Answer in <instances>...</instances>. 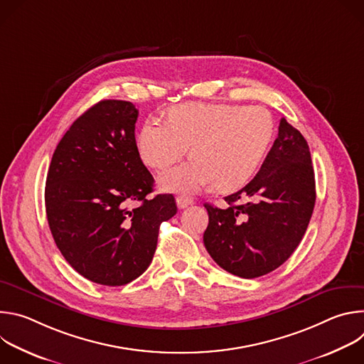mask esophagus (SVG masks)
I'll list each match as a JSON object with an SVG mask.
<instances>
[{
	"instance_id": "obj_1",
	"label": "esophagus",
	"mask_w": 364,
	"mask_h": 364,
	"mask_svg": "<svg viewBox=\"0 0 364 364\" xmlns=\"http://www.w3.org/2000/svg\"><path fill=\"white\" fill-rule=\"evenodd\" d=\"M176 201H177L178 209H186V207H188L190 204H193V200L188 198V197H186V196H178Z\"/></svg>"
}]
</instances>
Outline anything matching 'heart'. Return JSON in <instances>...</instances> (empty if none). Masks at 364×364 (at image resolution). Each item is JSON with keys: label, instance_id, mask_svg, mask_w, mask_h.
Returning <instances> with one entry per match:
<instances>
[{"label": "heart", "instance_id": "b5f03b06", "mask_svg": "<svg viewBox=\"0 0 364 364\" xmlns=\"http://www.w3.org/2000/svg\"><path fill=\"white\" fill-rule=\"evenodd\" d=\"M274 118L261 105L187 102L167 111V122L146 121L135 145L141 161L164 171L190 152L193 160L160 177L166 191L209 184L230 191L247 183L274 138Z\"/></svg>", "mask_w": 364, "mask_h": 364}]
</instances>
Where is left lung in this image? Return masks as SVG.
I'll use <instances>...</instances> for the list:
<instances>
[{
    "label": "left lung",
    "instance_id": "8db88e82",
    "mask_svg": "<svg viewBox=\"0 0 364 364\" xmlns=\"http://www.w3.org/2000/svg\"><path fill=\"white\" fill-rule=\"evenodd\" d=\"M267 159L255 178L225 197L219 209L209 203L203 242L225 271L246 279L281 267L299 245L316 204V178L305 138L281 119Z\"/></svg>",
    "mask_w": 364,
    "mask_h": 364
}]
</instances>
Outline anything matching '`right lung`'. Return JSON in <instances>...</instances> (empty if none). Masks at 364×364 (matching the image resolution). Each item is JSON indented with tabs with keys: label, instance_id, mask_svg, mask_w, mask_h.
Masks as SVG:
<instances>
[{
	"label": "right lung",
	"instance_id": "obj_1",
	"mask_svg": "<svg viewBox=\"0 0 364 364\" xmlns=\"http://www.w3.org/2000/svg\"><path fill=\"white\" fill-rule=\"evenodd\" d=\"M136 118L131 102H97L63 135L47 173L50 232L70 267L100 285L142 275L160 225L177 213L173 194L146 198L154 178L136 151Z\"/></svg>",
	"mask_w": 364,
	"mask_h": 364
}]
</instances>
